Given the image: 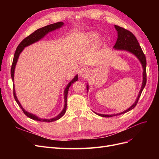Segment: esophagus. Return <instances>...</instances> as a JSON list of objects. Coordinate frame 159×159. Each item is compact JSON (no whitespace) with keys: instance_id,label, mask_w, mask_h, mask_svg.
<instances>
[{"instance_id":"esophagus-1","label":"esophagus","mask_w":159,"mask_h":159,"mask_svg":"<svg viewBox=\"0 0 159 159\" xmlns=\"http://www.w3.org/2000/svg\"><path fill=\"white\" fill-rule=\"evenodd\" d=\"M88 74H89V70L87 68H85V67H82V68H81L78 72L79 76L81 77V78H85L88 75Z\"/></svg>"}]
</instances>
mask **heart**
<instances>
[{
  "label": "heart",
  "mask_w": 159,
  "mask_h": 159,
  "mask_svg": "<svg viewBox=\"0 0 159 159\" xmlns=\"http://www.w3.org/2000/svg\"><path fill=\"white\" fill-rule=\"evenodd\" d=\"M99 38V33L94 32V31H91L88 33H86L85 34V39L87 41L89 42H97Z\"/></svg>",
  "instance_id": "obj_1"
}]
</instances>
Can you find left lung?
I'll return each mask as SVG.
<instances>
[{"label": "left lung", "mask_w": 159, "mask_h": 159, "mask_svg": "<svg viewBox=\"0 0 159 159\" xmlns=\"http://www.w3.org/2000/svg\"><path fill=\"white\" fill-rule=\"evenodd\" d=\"M115 28L117 32V42L115 43L113 48L115 50H122V51H127L128 52L131 53L134 56L137 57V58L141 62L142 65L143 71V83L141 85V90L139 91V95L135 100L134 103L127 110L124 111L123 112H121L117 114H112V115H104V114H99L94 112L95 114L98 115L99 116L103 117H111L116 115H121L125 113H127L129 111L132 110L134 107L136 106L137 102L139 101V98L141 95L142 91L145 88V86L147 83V73H146V66H147V61L145 54L141 49V48L139 45V42L137 40L136 37L134 36L133 34L130 31L125 29V28L120 27L119 26L115 25ZM87 90H89V85L87 84Z\"/></svg>", "instance_id": "1"}]
</instances>
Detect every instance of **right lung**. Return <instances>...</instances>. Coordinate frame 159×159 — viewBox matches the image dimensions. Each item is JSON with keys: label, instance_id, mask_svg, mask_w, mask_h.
Returning a JSON list of instances; mask_svg holds the SVG:
<instances>
[{"label": "right lung", "instance_id": "right-lung-1", "mask_svg": "<svg viewBox=\"0 0 159 159\" xmlns=\"http://www.w3.org/2000/svg\"><path fill=\"white\" fill-rule=\"evenodd\" d=\"M64 26V22H56L54 24H52V25L46 26L44 27H42L41 28H39V29L36 30L35 32H34L32 34H31L30 35H29L28 36H27L26 38H25L24 39L19 45L18 46L17 48L15 51V53H14V59H13V61H12V67H11V78L12 80L14 82V70H15V67L17 63L18 59L19 57V56L21 54V52H22V50L25 49V47H27L28 46H30L34 43H35L38 41H39L40 40H41L42 38H44L47 34H48L49 32L54 31L56 29H58V28H60L61 26ZM78 80V75L77 74L74 78L72 79L70 82L67 85V86L66 87L65 89H64V109H62L61 111L60 112V114H58L57 115L56 117H53L51 119H43V118H40L38 117V116H36V115H34L31 113L28 112L27 111H26L25 109L22 107V106L21 105L20 103L19 102V101L16 97V92H15V89H14V85L13 84V88H14V98L15 99L16 103H18V105H19L22 110L23 111L24 113H25L28 117H29L32 119L36 120V121H43V122H52V121H55L56 120L60 119L63 115L65 114L66 111V108H67V98H68V90L69 88L71 86V85L74 83L75 81Z\"/></svg>", "mask_w": 159, "mask_h": 159}]
</instances>
